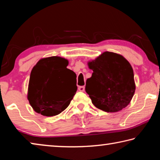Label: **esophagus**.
Returning <instances> with one entry per match:
<instances>
[{
    "instance_id": "esophagus-1",
    "label": "esophagus",
    "mask_w": 160,
    "mask_h": 160,
    "mask_svg": "<svg viewBox=\"0 0 160 160\" xmlns=\"http://www.w3.org/2000/svg\"><path fill=\"white\" fill-rule=\"evenodd\" d=\"M78 90L80 92H84L85 91V86H80L79 88H78Z\"/></svg>"
}]
</instances>
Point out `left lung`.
Returning a JSON list of instances; mask_svg holds the SVG:
<instances>
[{
    "mask_svg": "<svg viewBox=\"0 0 160 160\" xmlns=\"http://www.w3.org/2000/svg\"><path fill=\"white\" fill-rule=\"evenodd\" d=\"M92 70L86 81L85 91L92 104L106 112H117L128 106L134 95L133 70L120 54L105 51L88 62Z\"/></svg>",
    "mask_w": 160,
    "mask_h": 160,
    "instance_id": "left-lung-1",
    "label": "left lung"
}]
</instances>
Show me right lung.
<instances>
[{
	"label": "right lung",
	"instance_id": "add662e5",
	"mask_svg": "<svg viewBox=\"0 0 160 160\" xmlns=\"http://www.w3.org/2000/svg\"><path fill=\"white\" fill-rule=\"evenodd\" d=\"M68 65L66 59L51 56L39 60L32 68L28 99L37 113L53 116L68 107L78 88L72 90L76 74L67 68Z\"/></svg>",
	"mask_w": 160,
	"mask_h": 160
}]
</instances>
